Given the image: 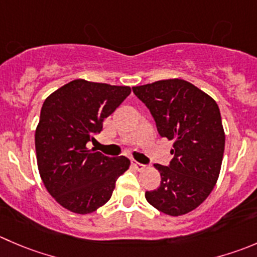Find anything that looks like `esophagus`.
I'll return each instance as SVG.
<instances>
[{"label": "esophagus", "mask_w": 257, "mask_h": 257, "mask_svg": "<svg viewBox=\"0 0 257 257\" xmlns=\"http://www.w3.org/2000/svg\"><path fill=\"white\" fill-rule=\"evenodd\" d=\"M133 166L136 167L137 171H139V172H141V171H144V169L147 168V166H144V164H142V163H138V162H136V161L133 162Z\"/></svg>", "instance_id": "obj_1"}]
</instances>
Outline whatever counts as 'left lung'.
<instances>
[{"mask_svg":"<svg viewBox=\"0 0 257 257\" xmlns=\"http://www.w3.org/2000/svg\"><path fill=\"white\" fill-rule=\"evenodd\" d=\"M133 91L151 110L158 133L173 141L169 166L154 164L162 181L146 192L147 201L166 215H186L210 196L220 176L225 132L217 103L182 79L133 86Z\"/></svg>","mask_w":257,"mask_h":257,"instance_id":"left-lung-1","label":"left lung"}]
</instances>
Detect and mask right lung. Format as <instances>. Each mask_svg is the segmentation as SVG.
Listing matches in <instances>:
<instances>
[{
  "label": "right lung",
  "mask_w": 257,
  "mask_h": 257,
  "mask_svg": "<svg viewBox=\"0 0 257 257\" xmlns=\"http://www.w3.org/2000/svg\"><path fill=\"white\" fill-rule=\"evenodd\" d=\"M131 91L76 79L45 99L35 132L37 167L45 188L66 210L86 215L105 205L131 166L124 156L110 158L86 147Z\"/></svg>",
  "instance_id": "1"
}]
</instances>
